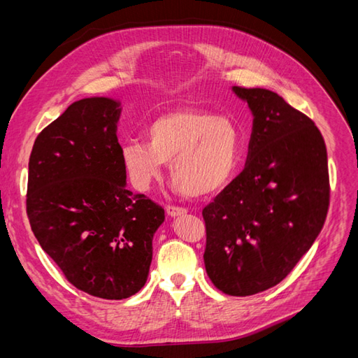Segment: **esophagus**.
Wrapping results in <instances>:
<instances>
[{
	"instance_id": "obj_1",
	"label": "esophagus",
	"mask_w": 358,
	"mask_h": 358,
	"mask_svg": "<svg viewBox=\"0 0 358 358\" xmlns=\"http://www.w3.org/2000/svg\"><path fill=\"white\" fill-rule=\"evenodd\" d=\"M166 212L170 216H179V215L187 213V209L185 208H179V206H167Z\"/></svg>"
}]
</instances>
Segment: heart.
Here are the masks:
<instances>
[{
  "mask_svg": "<svg viewBox=\"0 0 358 358\" xmlns=\"http://www.w3.org/2000/svg\"><path fill=\"white\" fill-rule=\"evenodd\" d=\"M145 134L148 142L128 138L121 146L129 182L140 191H146L170 162L178 192L210 196L233 179L239 164V131L222 116L182 107L150 121Z\"/></svg>",
  "mask_w": 358,
  "mask_h": 358,
  "instance_id": "1",
  "label": "heart"
}]
</instances>
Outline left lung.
<instances>
[{
    "instance_id": "1",
    "label": "left lung",
    "mask_w": 358,
    "mask_h": 358,
    "mask_svg": "<svg viewBox=\"0 0 358 358\" xmlns=\"http://www.w3.org/2000/svg\"><path fill=\"white\" fill-rule=\"evenodd\" d=\"M254 116L243 171L203 209L204 266L229 296H252L282 280L318 237L330 185L317 125L282 96L233 86Z\"/></svg>"
}]
</instances>
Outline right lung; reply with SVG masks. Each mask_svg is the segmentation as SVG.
<instances>
[{
    "label": "right lung",
    "instance_id": "1",
    "mask_svg": "<svg viewBox=\"0 0 358 358\" xmlns=\"http://www.w3.org/2000/svg\"><path fill=\"white\" fill-rule=\"evenodd\" d=\"M121 103L74 101L37 136L28 164L27 213L40 246L69 282L122 300L146 284L164 209L127 189L116 129Z\"/></svg>",
    "mask_w": 358,
    "mask_h": 358
}]
</instances>
